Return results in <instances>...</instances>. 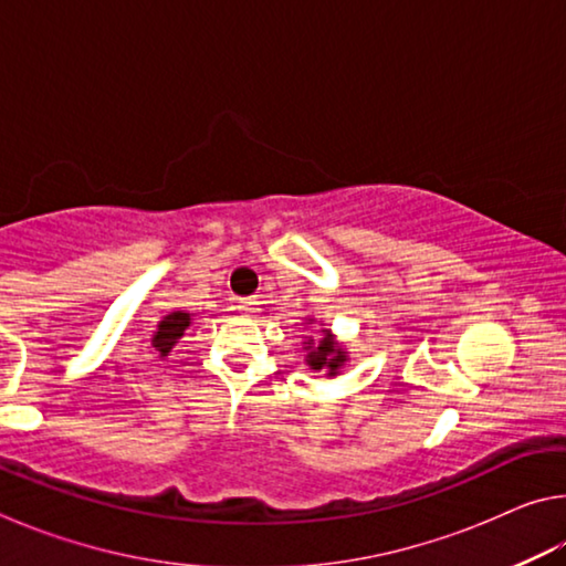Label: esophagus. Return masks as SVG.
<instances>
[{
  "mask_svg": "<svg viewBox=\"0 0 566 566\" xmlns=\"http://www.w3.org/2000/svg\"><path fill=\"white\" fill-rule=\"evenodd\" d=\"M237 310L244 314V317H252V314L260 310V302L254 300V296H242V300H237Z\"/></svg>",
  "mask_w": 566,
  "mask_h": 566,
  "instance_id": "1",
  "label": "esophagus"
}]
</instances>
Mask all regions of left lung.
I'll return each instance as SVG.
<instances>
[{"label": "left lung", "mask_w": 566, "mask_h": 566, "mask_svg": "<svg viewBox=\"0 0 566 566\" xmlns=\"http://www.w3.org/2000/svg\"><path fill=\"white\" fill-rule=\"evenodd\" d=\"M310 354H306V364L312 369H329V375H337V369L344 364V352L337 349V344L329 337V332H324V337L310 339Z\"/></svg>", "instance_id": "1"}]
</instances>
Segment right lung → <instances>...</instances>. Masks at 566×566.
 Returning a JSON list of instances; mask_svg holds the SVG:
<instances>
[{"mask_svg":"<svg viewBox=\"0 0 566 566\" xmlns=\"http://www.w3.org/2000/svg\"><path fill=\"white\" fill-rule=\"evenodd\" d=\"M187 327H189V314L185 312L167 314V317L159 322V329L155 334V339H151V347H155V352H159L161 357H167Z\"/></svg>","mask_w":566,"mask_h":566,"instance_id":"right-lung-1","label":"right lung"}]
</instances>
